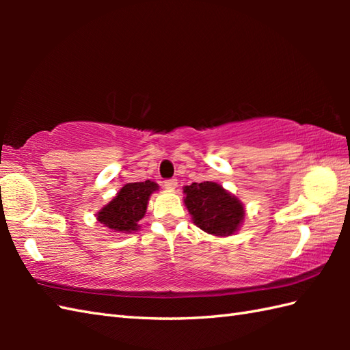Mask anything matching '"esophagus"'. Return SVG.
<instances>
[{
  "instance_id": "esophagus-1",
  "label": "esophagus",
  "mask_w": 350,
  "mask_h": 350,
  "mask_svg": "<svg viewBox=\"0 0 350 350\" xmlns=\"http://www.w3.org/2000/svg\"><path fill=\"white\" fill-rule=\"evenodd\" d=\"M163 187H165V188L170 189V191H173V189L177 187V180H176V179H167V180H163Z\"/></svg>"
}]
</instances>
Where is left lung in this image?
Listing matches in <instances>:
<instances>
[{
    "mask_svg": "<svg viewBox=\"0 0 350 350\" xmlns=\"http://www.w3.org/2000/svg\"><path fill=\"white\" fill-rule=\"evenodd\" d=\"M185 206L192 221L203 232L230 236L239 230L245 218L243 204L215 182L192 183L183 188Z\"/></svg>",
    "mask_w": 350,
    "mask_h": 350,
    "instance_id": "left-lung-1",
    "label": "left lung"
}]
</instances>
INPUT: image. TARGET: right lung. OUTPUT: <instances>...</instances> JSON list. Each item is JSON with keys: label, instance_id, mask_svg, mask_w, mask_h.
<instances>
[{"label": "right lung", "instance_id": "obj_1", "mask_svg": "<svg viewBox=\"0 0 350 350\" xmlns=\"http://www.w3.org/2000/svg\"><path fill=\"white\" fill-rule=\"evenodd\" d=\"M158 183L152 180L126 183L111 202L98 212V221L118 233L137 232L139 219L147 211L152 192L158 191Z\"/></svg>", "mask_w": 350, "mask_h": 350}]
</instances>
